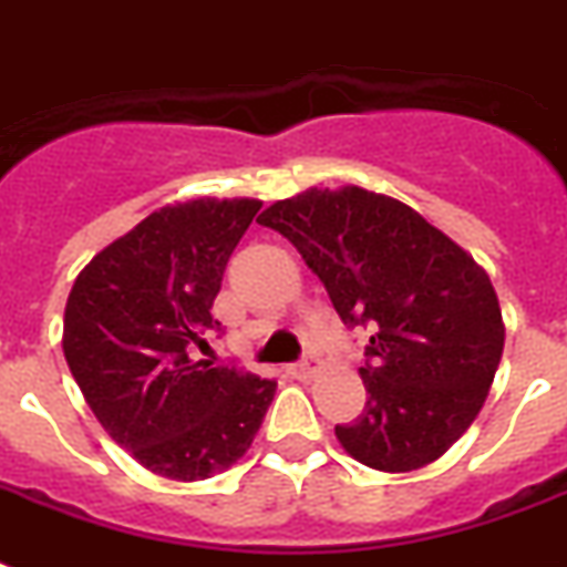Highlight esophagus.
Returning a JSON list of instances; mask_svg holds the SVG:
<instances>
[{"mask_svg": "<svg viewBox=\"0 0 567 567\" xmlns=\"http://www.w3.org/2000/svg\"><path fill=\"white\" fill-rule=\"evenodd\" d=\"M288 372H291L293 379H311V375L317 372V358L315 355L299 358L297 363H291V367H288Z\"/></svg>", "mask_w": 567, "mask_h": 567, "instance_id": "obj_1", "label": "esophagus"}]
</instances>
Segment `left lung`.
Masks as SVG:
<instances>
[{"label":"left lung","mask_w":567,"mask_h":567,"mask_svg":"<svg viewBox=\"0 0 567 567\" xmlns=\"http://www.w3.org/2000/svg\"><path fill=\"white\" fill-rule=\"evenodd\" d=\"M323 282L347 329H367V404L334 425L379 472L443 457L481 413L504 352L489 276L419 212L358 186L308 188L261 212Z\"/></svg>","instance_id":"1"}]
</instances>
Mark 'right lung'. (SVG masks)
Masks as SVG:
<instances>
[{"label":"right lung","mask_w":567,"mask_h":567,"mask_svg":"<svg viewBox=\"0 0 567 567\" xmlns=\"http://www.w3.org/2000/svg\"><path fill=\"white\" fill-rule=\"evenodd\" d=\"M259 200H188L151 212L81 270L63 317V355L104 431L142 466L204 481L250 449L274 379L197 361L212 302Z\"/></svg>","instance_id":"right-lung-1"}]
</instances>
